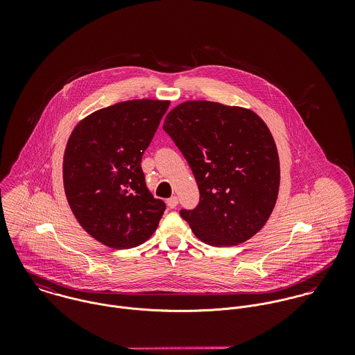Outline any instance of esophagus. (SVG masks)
<instances>
[{"label": "esophagus", "mask_w": 355, "mask_h": 355, "mask_svg": "<svg viewBox=\"0 0 355 355\" xmlns=\"http://www.w3.org/2000/svg\"><path fill=\"white\" fill-rule=\"evenodd\" d=\"M178 203H179V200H178V197H171L168 201H166V205H168V207H171V209H173V207H176L178 206Z\"/></svg>", "instance_id": "obj_1"}]
</instances>
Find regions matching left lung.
Here are the masks:
<instances>
[{
    "mask_svg": "<svg viewBox=\"0 0 355 355\" xmlns=\"http://www.w3.org/2000/svg\"><path fill=\"white\" fill-rule=\"evenodd\" d=\"M164 131L187 159L200 203L180 210L194 235L216 248L239 245L268 221L279 194L273 137L253 110L187 101L165 117Z\"/></svg>",
    "mask_w": 355,
    "mask_h": 355,
    "instance_id": "left-lung-1",
    "label": "left lung"
}]
</instances>
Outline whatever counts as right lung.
<instances>
[{
	"label": "right lung",
	"mask_w": 355,
	"mask_h": 355,
	"mask_svg": "<svg viewBox=\"0 0 355 355\" xmlns=\"http://www.w3.org/2000/svg\"><path fill=\"white\" fill-rule=\"evenodd\" d=\"M169 101L119 102L85 117L72 131L62 162L64 190L79 224L112 249L146 242L165 203L146 187L141 166Z\"/></svg>",
	"instance_id": "add662e5"
}]
</instances>
